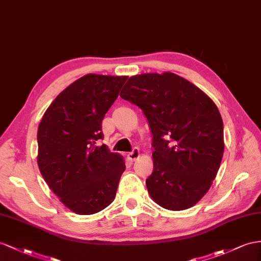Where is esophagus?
<instances>
[{
    "label": "esophagus",
    "mask_w": 261,
    "mask_h": 261,
    "mask_svg": "<svg viewBox=\"0 0 261 261\" xmlns=\"http://www.w3.org/2000/svg\"><path fill=\"white\" fill-rule=\"evenodd\" d=\"M139 156H140V152L138 149H133L131 152H129L128 154V159L131 160V161H135V160H137Z\"/></svg>",
    "instance_id": "1"
}]
</instances>
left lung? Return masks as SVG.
<instances>
[{
  "label": "left lung",
  "instance_id": "1",
  "mask_svg": "<svg viewBox=\"0 0 261 261\" xmlns=\"http://www.w3.org/2000/svg\"><path fill=\"white\" fill-rule=\"evenodd\" d=\"M120 97L142 110L152 133L153 172L145 184L170 211L194 206L210 190L224 154V125L213 100L175 73L129 78Z\"/></svg>",
  "mask_w": 261,
  "mask_h": 261
}]
</instances>
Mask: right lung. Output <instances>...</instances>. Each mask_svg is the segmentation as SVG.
<instances>
[{"instance_id":"right-lung-1","label":"right lung","mask_w":261,"mask_h":261,"mask_svg":"<svg viewBox=\"0 0 261 261\" xmlns=\"http://www.w3.org/2000/svg\"><path fill=\"white\" fill-rule=\"evenodd\" d=\"M128 77L89 73L62 91L37 131L39 171L69 210L91 215L116 197L125 164L105 144L101 122Z\"/></svg>"}]
</instances>
